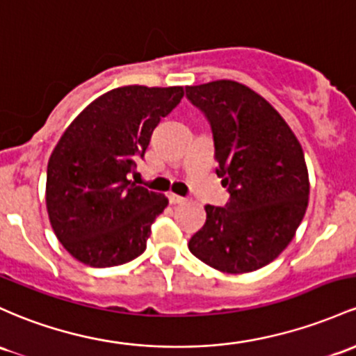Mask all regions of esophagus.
Instances as JSON below:
<instances>
[{"mask_svg": "<svg viewBox=\"0 0 356 356\" xmlns=\"http://www.w3.org/2000/svg\"><path fill=\"white\" fill-rule=\"evenodd\" d=\"M169 199H170L172 204H179V202H184V201H186L184 197L179 196V194H175V193H170V194H169Z\"/></svg>", "mask_w": 356, "mask_h": 356, "instance_id": "1", "label": "esophagus"}]
</instances>
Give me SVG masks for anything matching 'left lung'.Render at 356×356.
Wrapping results in <instances>:
<instances>
[{
  "instance_id": "left-lung-1",
  "label": "left lung",
  "mask_w": 356,
  "mask_h": 356,
  "mask_svg": "<svg viewBox=\"0 0 356 356\" xmlns=\"http://www.w3.org/2000/svg\"><path fill=\"white\" fill-rule=\"evenodd\" d=\"M214 136V160L228 187L226 208L204 206L206 222L189 240L194 257L226 273L259 270L298 232L309 202V174L298 136L259 92L236 81L186 86Z\"/></svg>"
}]
</instances>
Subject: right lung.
I'll list each match as a JSON object with an SVG mask.
<instances>
[{"mask_svg":"<svg viewBox=\"0 0 356 356\" xmlns=\"http://www.w3.org/2000/svg\"><path fill=\"white\" fill-rule=\"evenodd\" d=\"M182 96V86H123L96 97L65 128L49 159L45 202L57 240L77 261L116 267L145 252L169 199L128 174Z\"/></svg>","mask_w":356,"mask_h":356,"instance_id":"obj_1","label":"right lung"}]
</instances>
